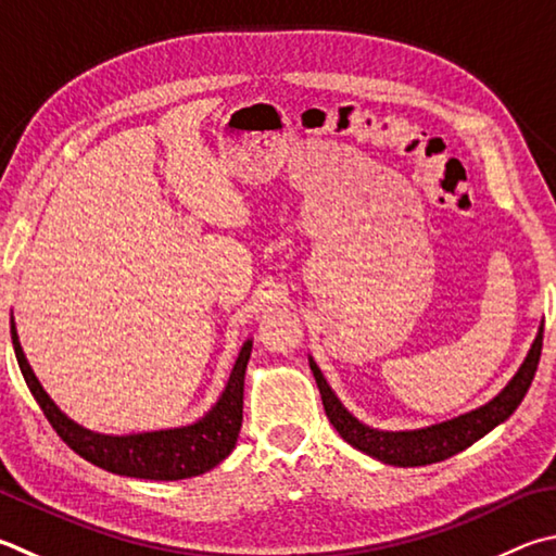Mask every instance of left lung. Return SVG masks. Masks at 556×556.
Returning <instances> with one entry per match:
<instances>
[{
    "mask_svg": "<svg viewBox=\"0 0 556 556\" xmlns=\"http://www.w3.org/2000/svg\"><path fill=\"white\" fill-rule=\"evenodd\" d=\"M542 338H544V323L540 326L538 338H534L532 348L525 357L522 367L518 375L510 379V383L503 389L496 399L486 406L467 413V416H459L447 422H440V426H432L426 430H413V432H381L362 426L357 418H352L350 413L342 408V403L336 399V393L330 391L328 381L323 379L320 369L316 362H311L313 377H316L323 408H326V416L332 422V428L340 432V438L350 442L352 447L359 452L369 454L379 462L393 464V467H422V464L442 462L467 450L473 442L481 440L486 432L513 416V410L520 406V401L528 393L530 383L534 379V371L540 365L542 355Z\"/></svg>",
    "mask_w": 556,
    "mask_h": 556,
    "instance_id": "obj_1",
    "label": "left lung"
}]
</instances>
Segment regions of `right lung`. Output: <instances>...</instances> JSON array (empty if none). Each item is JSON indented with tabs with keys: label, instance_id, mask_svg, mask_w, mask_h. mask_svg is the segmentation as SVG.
Segmentation results:
<instances>
[{
	"label": "right lung",
	"instance_id": "1",
	"mask_svg": "<svg viewBox=\"0 0 556 556\" xmlns=\"http://www.w3.org/2000/svg\"><path fill=\"white\" fill-rule=\"evenodd\" d=\"M12 342L18 369H22V375L26 379V387L31 389L34 399L40 410H43L50 426H53L60 440H63L70 450H75L79 457L97 464V467L121 473V477L177 481L199 477V473L214 469L216 464L224 462L236 447L240 426H243V381L252 350L250 340L245 342L243 350H240L224 396H220L216 406L208 410V416L187 428L143 432V435L126 438L97 435V432L79 428L77 422L65 416V413H60V408L48 399V393L38 383L31 367H28L24 350L18 345L14 318Z\"/></svg>",
	"mask_w": 556,
	"mask_h": 556
}]
</instances>
